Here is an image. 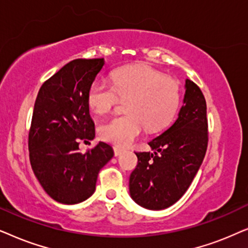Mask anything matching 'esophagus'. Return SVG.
I'll list each match as a JSON object with an SVG mask.
<instances>
[{"instance_id":"34e87169","label":"esophagus","mask_w":248,"mask_h":248,"mask_svg":"<svg viewBox=\"0 0 248 248\" xmlns=\"http://www.w3.org/2000/svg\"><path fill=\"white\" fill-rule=\"evenodd\" d=\"M113 151H114V155H115V156H119V155H121L122 152H124V150H122V148L118 147V146H114V147H113Z\"/></svg>"}]
</instances>
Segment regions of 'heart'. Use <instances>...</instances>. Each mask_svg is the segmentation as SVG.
I'll list each match as a JSON object with an SVG mask.
<instances>
[{
    "label": "heart",
    "mask_w": 248,
    "mask_h": 248,
    "mask_svg": "<svg viewBox=\"0 0 248 248\" xmlns=\"http://www.w3.org/2000/svg\"><path fill=\"white\" fill-rule=\"evenodd\" d=\"M119 98L127 100L126 114L117 115L100 126L102 140L127 146L144 128L155 131L172 121L180 104V86L176 79L146 65H130L112 75V84L95 80L87 93V103L96 113L111 111Z\"/></svg>",
    "instance_id": "obj_1"
}]
</instances>
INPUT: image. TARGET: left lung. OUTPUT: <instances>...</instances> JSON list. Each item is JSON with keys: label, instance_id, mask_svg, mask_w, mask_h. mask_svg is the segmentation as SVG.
<instances>
[{"label": "left lung", "instance_id": "1", "mask_svg": "<svg viewBox=\"0 0 248 248\" xmlns=\"http://www.w3.org/2000/svg\"><path fill=\"white\" fill-rule=\"evenodd\" d=\"M207 141L205 98L199 86L186 79L176 122L148 143L154 153L136 152L138 164L129 178L131 199L148 210H163L176 203L196 176Z\"/></svg>", "mask_w": 248, "mask_h": 248}]
</instances>
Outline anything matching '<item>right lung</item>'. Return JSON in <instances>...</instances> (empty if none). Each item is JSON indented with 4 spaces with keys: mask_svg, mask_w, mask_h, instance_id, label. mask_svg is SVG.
<instances>
[{
    "mask_svg": "<svg viewBox=\"0 0 248 248\" xmlns=\"http://www.w3.org/2000/svg\"><path fill=\"white\" fill-rule=\"evenodd\" d=\"M104 65L103 59H76L42 85L28 136L31 164L53 200L77 204L93 195L100 170L113 157L100 141L85 153L80 140H94L87 93Z\"/></svg>",
    "mask_w": 248,
    "mask_h": 248,
    "instance_id": "1",
    "label": "right lung"
}]
</instances>
